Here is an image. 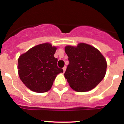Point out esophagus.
Wrapping results in <instances>:
<instances>
[{"instance_id": "esophagus-1", "label": "esophagus", "mask_w": 124, "mask_h": 124, "mask_svg": "<svg viewBox=\"0 0 124 124\" xmlns=\"http://www.w3.org/2000/svg\"><path fill=\"white\" fill-rule=\"evenodd\" d=\"M66 69V66H64V67H63V71H64V72H65Z\"/></svg>"}]
</instances>
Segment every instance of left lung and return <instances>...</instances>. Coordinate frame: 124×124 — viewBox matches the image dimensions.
<instances>
[{
    "mask_svg": "<svg viewBox=\"0 0 124 124\" xmlns=\"http://www.w3.org/2000/svg\"><path fill=\"white\" fill-rule=\"evenodd\" d=\"M65 52L70 63L64 75L74 91L91 90L104 78L106 60L94 47L82 43L76 47L66 46Z\"/></svg>",
    "mask_w": 124,
    "mask_h": 124,
    "instance_id": "obj_1",
    "label": "left lung"
}]
</instances>
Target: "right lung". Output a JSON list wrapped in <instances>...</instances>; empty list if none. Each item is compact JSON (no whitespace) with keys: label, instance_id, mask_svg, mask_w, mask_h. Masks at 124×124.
Listing matches in <instances>:
<instances>
[{"label":"right lung","instance_id":"right-lung-1","mask_svg":"<svg viewBox=\"0 0 124 124\" xmlns=\"http://www.w3.org/2000/svg\"><path fill=\"white\" fill-rule=\"evenodd\" d=\"M56 50V47L46 43L33 47L20 56L18 75L30 90L38 93L48 91L56 76L63 72L57 66L58 59L54 57Z\"/></svg>","mask_w":124,"mask_h":124}]
</instances>
